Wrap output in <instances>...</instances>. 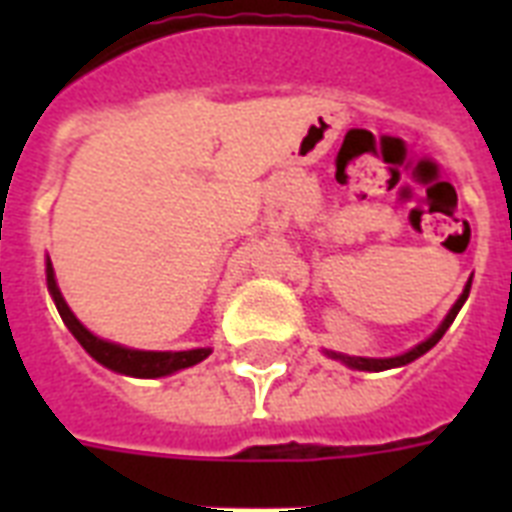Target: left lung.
<instances>
[{
	"instance_id": "8db88e82",
	"label": "left lung",
	"mask_w": 512,
	"mask_h": 512,
	"mask_svg": "<svg viewBox=\"0 0 512 512\" xmlns=\"http://www.w3.org/2000/svg\"><path fill=\"white\" fill-rule=\"evenodd\" d=\"M473 281V279H470ZM470 281L465 284V289H462V295L457 297V303L449 308V313L444 316V321L438 324V329L433 332L430 337H425L422 342H417L412 350H406V353H401V356H390V358H364V356H345V353H335V350H327L329 358H335V361H342L345 366H350V369H358V372H385V369H396V366H406L412 364L414 358L425 356L433 345H436L441 337L446 335V329L452 327V321L457 319V313H460V308L465 305V300H468L470 295Z\"/></svg>"
}]
</instances>
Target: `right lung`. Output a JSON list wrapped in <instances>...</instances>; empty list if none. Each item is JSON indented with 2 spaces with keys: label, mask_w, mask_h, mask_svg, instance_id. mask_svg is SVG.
<instances>
[{
  "label": "right lung",
  "mask_w": 512,
  "mask_h": 512,
  "mask_svg": "<svg viewBox=\"0 0 512 512\" xmlns=\"http://www.w3.org/2000/svg\"><path fill=\"white\" fill-rule=\"evenodd\" d=\"M47 289H50L55 308H58L60 319L68 327V332L79 340L87 353H90L98 364L116 374H127V377H143V380H154V377H167L180 369L199 364L212 353V348H191V350H138L119 345V342L103 340V337L92 335L90 329L84 327L82 321L76 319L74 311L68 308V303L60 295L58 281H55V271H52L50 257H47Z\"/></svg>",
  "instance_id": "right-lung-1"
}]
</instances>
